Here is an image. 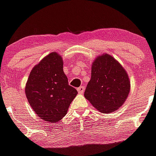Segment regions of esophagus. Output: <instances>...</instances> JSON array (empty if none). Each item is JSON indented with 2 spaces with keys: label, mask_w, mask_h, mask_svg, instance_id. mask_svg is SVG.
Returning a JSON list of instances; mask_svg holds the SVG:
<instances>
[{
  "label": "esophagus",
  "mask_w": 156,
  "mask_h": 156,
  "mask_svg": "<svg viewBox=\"0 0 156 156\" xmlns=\"http://www.w3.org/2000/svg\"><path fill=\"white\" fill-rule=\"evenodd\" d=\"M84 90H85V87L83 86H81V87H80L77 88V91H78V93L79 94H83Z\"/></svg>",
  "instance_id": "esophagus-1"
}]
</instances>
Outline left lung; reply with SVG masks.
I'll return each mask as SVG.
<instances>
[{
	"label": "left lung",
	"mask_w": 156,
	"mask_h": 156,
	"mask_svg": "<svg viewBox=\"0 0 156 156\" xmlns=\"http://www.w3.org/2000/svg\"><path fill=\"white\" fill-rule=\"evenodd\" d=\"M130 88L126 72L113 57L107 54L95 59L91 78L84 97L102 113H111L126 101Z\"/></svg>",
	"instance_id": "obj_1"
}]
</instances>
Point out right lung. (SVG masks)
I'll use <instances>...</instances> for the list:
<instances>
[{"mask_svg": "<svg viewBox=\"0 0 156 156\" xmlns=\"http://www.w3.org/2000/svg\"><path fill=\"white\" fill-rule=\"evenodd\" d=\"M25 92L36 114L51 122L62 119L78 93L69 85L63 71L62 58L55 52L49 54L34 66Z\"/></svg>", "mask_w": 156, "mask_h": 156, "instance_id": "right-lung-1", "label": "right lung"}]
</instances>
